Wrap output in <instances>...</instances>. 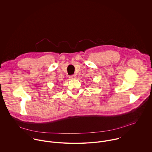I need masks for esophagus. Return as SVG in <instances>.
<instances>
[{
	"label": "esophagus",
	"instance_id": "1",
	"mask_svg": "<svg viewBox=\"0 0 152 152\" xmlns=\"http://www.w3.org/2000/svg\"><path fill=\"white\" fill-rule=\"evenodd\" d=\"M69 78L71 79H75L76 78V75H71L69 76Z\"/></svg>",
	"mask_w": 152,
	"mask_h": 152
}]
</instances>
